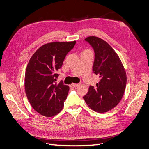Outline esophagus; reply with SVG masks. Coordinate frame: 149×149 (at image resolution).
I'll list each match as a JSON object with an SVG mask.
<instances>
[{"mask_svg": "<svg viewBox=\"0 0 149 149\" xmlns=\"http://www.w3.org/2000/svg\"><path fill=\"white\" fill-rule=\"evenodd\" d=\"M71 85H72V86H73V87L76 88V87L78 86L79 85V84H78V83H73Z\"/></svg>", "mask_w": 149, "mask_h": 149, "instance_id": "esophagus-1", "label": "esophagus"}]
</instances>
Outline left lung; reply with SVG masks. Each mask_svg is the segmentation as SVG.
I'll return each instance as SVG.
<instances>
[{
  "label": "left lung",
  "instance_id": "obj_1",
  "mask_svg": "<svg viewBox=\"0 0 149 149\" xmlns=\"http://www.w3.org/2000/svg\"><path fill=\"white\" fill-rule=\"evenodd\" d=\"M85 40L94 49L95 58L93 71L101 79L95 87L90 86L83 99L91 109L104 113L113 109L121 100L127 76L118 54L106 41L94 36Z\"/></svg>",
  "mask_w": 149,
  "mask_h": 149
}]
</instances>
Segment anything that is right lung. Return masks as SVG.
<instances>
[{
	"label": "right lung",
	"mask_w": 149,
	"mask_h": 149,
	"mask_svg": "<svg viewBox=\"0 0 149 149\" xmlns=\"http://www.w3.org/2000/svg\"><path fill=\"white\" fill-rule=\"evenodd\" d=\"M76 41L45 44L29 60L25 74V90L31 106L43 116L58 114L64 106L70 89L62 81L55 83L67 53Z\"/></svg>",
	"instance_id": "add662e5"
}]
</instances>
